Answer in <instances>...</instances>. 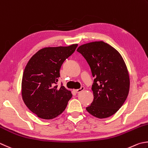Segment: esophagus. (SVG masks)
I'll return each instance as SVG.
<instances>
[{"label": "esophagus", "mask_w": 148, "mask_h": 148, "mask_svg": "<svg viewBox=\"0 0 148 148\" xmlns=\"http://www.w3.org/2000/svg\"><path fill=\"white\" fill-rule=\"evenodd\" d=\"M84 90V87H83V86H82V87L80 88V89H78V90H75V92L76 93H80V92H81L82 91H83Z\"/></svg>", "instance_id": "obj_1"}]
</instances>
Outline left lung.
<instances>
[{
    "mask_svg": "<svg viewBox=\"0 0 148 148\" xmlns=\"http://www.w3.org/2000/svg\"><path fill=\"white\" fill-rule=\"evenodd\" d=\"M77 51L87 61L94 77L91 88L94 99L86 110L99 119L114 115L123 105L130 90L129 73L123 58L103 41L83 44Z\"/></svg>",
    "mask_w": 148,
    "mask_h": 148,
    "instance_id": "obj_1",
    "label": "left lung"
}]
</instances>
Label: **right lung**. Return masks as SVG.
<instances>
[{
	"mask_svg": "<svg viewBox=\"0 0 148 148\" xmlns=\"http://www.w3.org/2000/svg\"><path fill=\"white\" fill-rule=\"evenodd\" d=\"M78 44L40 49L30 58L22 80V96L29 110L38 117L52 119L60 115L72 97L61 83L60 69Z\"/></svg>",
	"mask_w": 148,
	"mask_h": 148,
	"instance_id": "obj_1",
	"label": "right lung"
}]
</instances>
